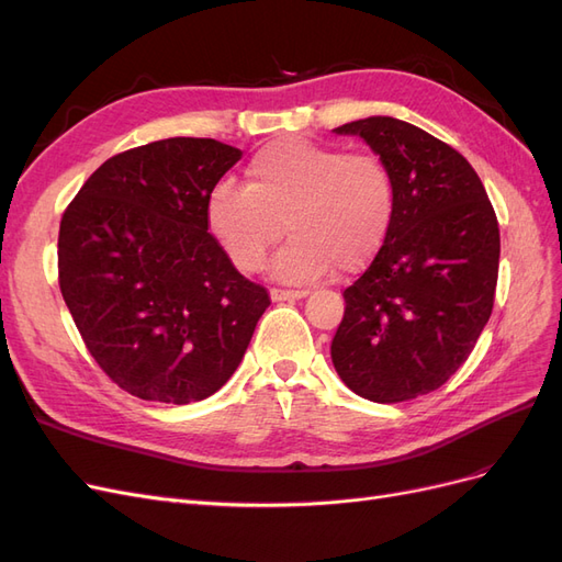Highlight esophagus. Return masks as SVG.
Listing matches in <instances>:
<instances>
[{"instance_id": "obj_1", "label": "esophagus", "mask_w": 562, "mask_h": 562, "mask_svg": "<svg viewBox=\"0 0 562 562\" xmlns=\"http://www.w3.org/2000/svg\"><path fill=\"white\" fill-rule=\"evenodd\" d=\"M269 295H271V300H274V302H283V300H302V297H307V291H283V288H271Z\"/></svg>"}]
</instances>
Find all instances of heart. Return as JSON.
Returning a JSON list of instances; mask_svg holds the SVG:
<instances>
[{"label": "heart", "mask_w": 562, "mask_h": 562, "mask_svg": "<svg viewBox=\"0 0 562 562\" xmlns=\"http://www.w3.org/2000/svg\"><path fill=\"white\" fill-rule=\"evenodd\" d=\"M396 178L378 151H347L283 138L255 151L246 184L220 182L206 199V227L229 262L258 271L283 232L274 260L283 281L356 274L384 246L396 217Z\"/></svg>", "instance_id": "b5f03b06"}]
</instances>
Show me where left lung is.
Returning <instances> with one entry per match:
<instances>
[{
	"instance_id": "left-lung-1",
	"label": "left lung",
	"mask_w": 562,
	"mask_h": 562,
	"mask_svg": "<svg viewBox=\"0 0 562 562\" xmlns=\"http://www.w3.org/2000/svg\"><path fill=\"white\" fill-rule=\"evenodd\" d=\"M335 133L386 159L398 203L375 260L342 293L333 366L368 401H411L443 386L479 342L499 274L497 215L471 164L431 133L394 116Z\"/></svg>"
}]
</instances>
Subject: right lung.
I'll list each match as a JSON object with an SVG mask.
<instances>
[{"mask_svg":"<svg viewBox=\"0 0 562 562\" xmlns=\"http://www.w3.org/2000/svg\"><path fill=\"white\" fill-rule=\"evenodd\" d=\"M239 159L213 138L133 147L63 213V300L95 363L131 396L209 398L269 307L267 288L241 277L206 227V199Z\"/></svg>","mask_w":562,"mask_h":562,"instance_id":"add662e5","label":"right lung"}]
</instances>
